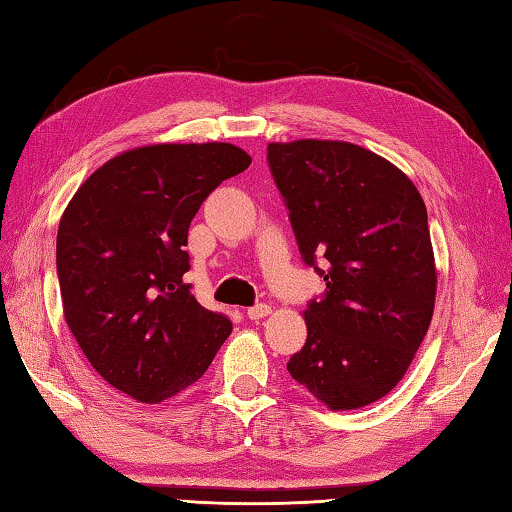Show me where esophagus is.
<instances>
[{
	"instance_id": "34e87169",
	"label": "esophagus",
	"mask_w": 512,
	"mask_h": 512,
	"mask_svg": "<svg viewBox=\"0 0 512 512\" xmlns=\"http://www.w3.org/2000/svg\"><path fill=\"white\" fill-rule=\"evenodd\" d=\"M273 312L270 310V306H266V303H257V306H253V308H248V319L250 321H259V319H264V317H268V314Z\"/></svg>"
}]
</instances>
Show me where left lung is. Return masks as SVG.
Returning a JSON list of instances; mask_svg holds the SVG:
<instances>
[{"mask_svg": "<svg viewBox=\"0 0 512 512\" xmlns=\"http://www.w3.org/2000/svg\"><path fill=\"white\" fill-rule=\"evenodd\" d=\"M268 165L303 262L328 288L303 312L308 339L288 372L332 411L372 405L405 376L433 317L427 206L396 165L345 140L270 143Z\"/></svg>", "mask_w": 512, "mask_h": 512, "instance_id": "obj_1", "label": "left lung"}]
</instances>
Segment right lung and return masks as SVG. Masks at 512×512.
I'll return each mask as SVG.
<instances>
[{"label":"right lung","mask_w":512,"mask_h":512,"mask_svg":"<svg viewBox=\"0 0 512 512\" xmlns=\"http://www.w3.org/2000/svg\"><path fill=\"white\" fill-rule=\"evenodd\" d=\"M250 165L231 143L123 151L65 206L57 233L63 317L107 383L160 405L193 385L233 323L184 284L191 220L213 189Z\"/></svg>","instance_id":"1"}]
</instances>
